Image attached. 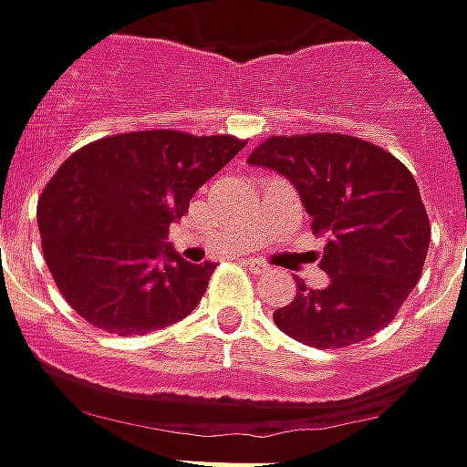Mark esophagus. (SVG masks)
<instances>
[{"instance_id":"obj_1","label":"esophagus","mask_w":467,"mask_h":467,"mask_svg":"<svg viewBox=\"0 0 467 467\" xmlns=\"http://www.w3.org/2000/svg\"><path fill=\"white\" fill-rule=\"evenodd\" d=\"M243 265H245V268H250L253 274H258V276H264V274H268V271H271L268 265L261 264V261H255V258H245V261H243Z\"/></svg>"}]
</instances>
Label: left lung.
<instances>
[{"mask_svg":"<svg viewBox=\"0 0 467 467\" xmlns=\"http://www.w3.org/2000/svg\"><path fill=\"white\" fill-rule=\"evenodd\" d=\"M248 165L297 188L313 233L326 237L328 286L297 279L274 323L299 344L341 348L385 328L416 286L429 250V217L409 168L378 144L346 134L271 137Z\"/></svg>","mask_w":467,"mask_h":467,"instance_id":"obj_1","label":"left lung"}]
</instances>
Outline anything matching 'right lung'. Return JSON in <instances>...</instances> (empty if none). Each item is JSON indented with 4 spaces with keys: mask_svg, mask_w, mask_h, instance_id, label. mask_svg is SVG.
Segmentation results:
<instances>
[{
    "mask_svg": "<svg viewBox=\"0 0 467 467\" xmlns=\"http://www.w3.org/2000/svg\"><path fill=\"white\" fill-rule=\"evenodd\" d=\"M243 144L154 129L64 160L43 188L38 230L58 292L89 326L141 336L196 310L217 265L183 261L168 230Z\"/></svg>",
    "mask_w": 467,
    "mask_h": 467,
    "instance_id": "1",
    "label": "right lung"
}]
</instances>
